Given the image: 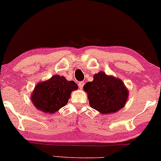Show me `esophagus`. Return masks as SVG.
<instances>
[{"instance_id": "obj_1", "label": "esophagus", "mask_w": 161, "mask_h": 161, "mask_svg": "<svg viewBox=\"0 0 161 161\" xmlns=\"http://www.w3.org/2000/svg\"><path fill=\"white\" fill-rule=\"evenodd\" d=\"M83 86H84V82H83V81H80V82L78 83V86L80 89H83Z\"/></svg>"}]
</instances>
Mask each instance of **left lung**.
Here are the masks:
<instances>
[{"label": "left lung", "instance_id": "left-lung-1", "mask_svg": "<svg viewBox=\"0 0 161 161\" xmlns=\"http://www.w3.org/2000/svg\"><path fill=\"white\" fill-rule=\"evenodd\" d=\"M93 80L83 86L89 105L101 114L115 113L124 107L129 97V89L121 79L99 72Z\"/></svg>", "mask_w": 161, "mask_h": 161}]
</instances>
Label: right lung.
Segmentation results:
<instances>
[{
  "mask_svg": "<svg viewBox=\"0 0 161 161\" xmlns=\"http://www.w3.org/2000/svg\"><path fill=\"white\" fill-rule=\"evenodd\" d=\"M78 88L75 81L67 80L65 77L55 75L35 86L31 101L40 111L54 114L67 104L72 92Z\"/></svg>",
  "mask_w": 161,
  "mask_h": 161,
  "instance_id": "1",
  "label": "right lung"
}]
</instances>
